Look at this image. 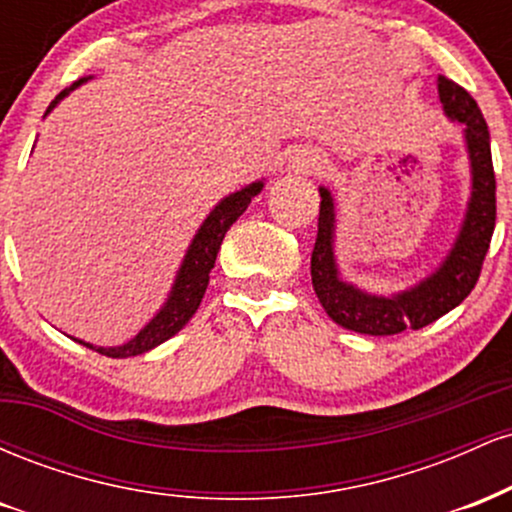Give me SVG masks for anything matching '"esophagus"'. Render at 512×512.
Listing matches in <instances>:
<instances>
[{
    "mask_svg": "<svg viewBox=\"0 0 512 512\" xmlns=\"http://www.w3.org/2000/svg\"><path fill=\"white\" fill-rule=\"evenodd\" d=\"M308 168H310V173H317V170H322V163L315 161V158H313V161L308 163Z\"/></svg>",
    "mask_w": 512,
    "mask_h": 512,
    "instance_id": "1",
    "label": "esophagus"
}]
</instances>
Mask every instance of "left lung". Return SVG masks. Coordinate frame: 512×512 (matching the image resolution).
Here are the masks:
<instances>
[{"mask_svg":"<svg viewBox=\"0 0 512 512\" xmlns=\"http://www.w3.org/2000/svg\"><path fill=\"white\" fill-rule=\"evenodd\" d=\"M438 96L445 115L462 122L464 127L469 168H472V197L448 257L414 289L395 296H373L339 279L337 262H334V202L330 190L320 187L322 202L315 248L310 257V276L325 313L344 330L370 334V337L421 330L457 308L477 286L496 226V175H493L489 127L477 101L460 84L438 76Z\"/></svg>","mask_w":512,"mask_h":512,"instance_id":"1","label":"left lung"}]
</instances>
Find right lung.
I'll return each mask as SVG.
<instances>
[{
    "label": "right lung",
    "instance_id": "1",
    "mask_svg": "<svg viewBox=\"0 0 512 512\" xmlns=\"http://www.w3.org/2000/svg\"><path fill=\"white\" fill-rule=\"evenodd\" d=\"M81 81L86 79H79L76 84L57 93L55 101H52L48 105V110H45V115H48L69 91H74ZM260 190H262V182H252V185L233 192V195H228L226 199H221V202L216 204L214 211H211L207 219H204L202 226H199L197 236L192 238V245L187 248V255L180 264L178 276H175V284H173V291H170L168 301L163 303V308L158 310L154 320H151L149 325H146L144 330L132 339V342L122 346H108V349H105V346L86 344L88 349L98 351V354L110 356V358H127V356L146 354V351H151L154 346L163 344L166 339L173 337V334H178L182 327L190 322V317L197 313L199 303H202L204 291H207L209 286V274L211 269H214L216 255H219L221 250L223 236H226L228 228L238 221V216L248 209L252 197H255Z\"/></svg>",
    "mask_w": 512,
    "mask_h": 512
}]
</instances>
